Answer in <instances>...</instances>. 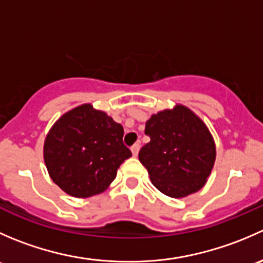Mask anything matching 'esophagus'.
Masks as SVG:
<instances>
[{
	"instance_id": "34e87169",
	"label": "esophagus",
	"mask_w": 263,
	"mask_h": 263,
	"mask_svg": "<svg viewBox=\"0 0 263 263\" xmlns=\"http://www.w3.org/2000/svg\"><path fill=\"white\" fill-rule=\"evenodd\" d=\"M131 151H132V155H134V156H137V154H139V151H140V144H135V145H132Z\"/></svg>"
}]
</instances>
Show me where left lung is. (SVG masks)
<instances>
[{
  "label": "left lung",
  "mask_w": 263,
  "mask_h": 263,
  "mask_svg": "<svg viewBox=\"0 0 263 263\" xmlns=\"http://www.w3.org/2000/svg\"><path fill=\"white\" fill-rule=\"evenodd\" d=\"M145 134L150 142L141 147L139 160L161 193L182 198L206 184L216 146L210 129L193 110L182 104L160 110L146 122Z\"/></svg>",
  "instance_id": "1"
}]
</instances>
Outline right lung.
I'll return each instance as SVG.
<instances>
[{
	"instance_id": "add662e5",
	"label": "right lung",
	"mask_w": 263,
	"mask_h": 263,
	"mask_svg": "<svg viewBox=\"0 0 263 263\" xmlns=\"http://www.w3.org/2000/svg\"><path fill=\"white\" fill-rule=\"evenodd\" d=\"M123 127L92 104H81L50 127L43 158L52 181L78 198L104 192L131 151L123 145Z\"/></svg>"
}]
</instances>
